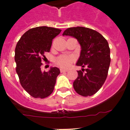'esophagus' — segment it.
Masks as SVG:
<instances>
[{"mask_svg": "<svg viewBox=\"0 0 130 130\" xmlns=\"http://www.w3.org/2000/svg\"><path fill=\"white\" fill-rule=\"evenodd\" d=\"M68 72V70H64V69H60V72L61 73H63V72Z\"/></svg>", "mask_w": 130, "mask_h": 130, "instance_id": "obj_1", "label": "esophagus"}]
</instances>
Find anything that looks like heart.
<instances>
[{
    "mask_svg": "<svg viewBox=\"0 0 130 130\" xmlns=\"http://www.w3.org/2000/svg\"><path fill=\"white\" fill-rule=\"evenodd\" d=\"M73 60V57L68 55H63L55 58V62L62 68H68L70 66Z\"/></svg>",
    "mask_w": 130,
    "mask_h": 130,
    "instance_id": "obj_1",
    "label": "heart"
}]
</instances>
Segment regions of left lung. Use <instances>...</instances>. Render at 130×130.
<instances>
[{
	"label": "left lung",
	"mask_w": 130,
	"mask_h": 130,
	"mask_svg": "<svg viewBox=\"0 0 130 130\" xmlns=\"http://www.w3.org/2000/svg\"><path fill=\"white\" fill-rule=\"evenodd\" d=\"M62 35L75 38L81 46L76 65L83 68L77 71L73 88L81 96H92L100 89L107 77L111 62L107 41L97 31L83 26L67 28Z\"/></svg>",
	"instance_id": "left-lung-1"
}]
</instances>
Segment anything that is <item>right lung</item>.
I'll return each instance as SVG.
<instances>
[{
	"instance_id": "obj_1",
	"label": "right lung",
	"mask_w": 130,
	"mask_h": 130,
	"mask_svg": "<svg viewBox=\"0 0 130 130\" xmlns=\"http://www.w3.org/2000/svg\"><path fill=\"white\" fill-rule=\"evenodd\" d=\"M61 30L48 26L30 28L21 37L15 49L16 72L23 88L31 96L43 99L51 94L60 70L51 68L42 72L44 53L49 52L53 39Z\"/></svg>"
}]
</instances>
